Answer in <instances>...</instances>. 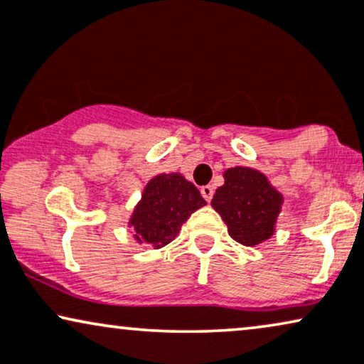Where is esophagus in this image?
<instances>
[{
    "instance_id": "esophagus-1",
    "label": "esophagus",
    "mask_w": 364,
    "mask_h": 364,
    "mask_svg": "<svg viewBox=\"0 0 364 364\" xmlns=\"http://www.w3.org/2000/svg\"><path fill=\"white\" fill-rule=\"evenodd\" d=\"M213 186H210V185H206V186H203L201 188V196L205 198L206 201H211V198H213Z\"/></svg>"
}]
</instances>
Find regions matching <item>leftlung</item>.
I'll use <instances>...</instances> for the list:
<instances>
[{"label": "left lung", "mask_w": 364, "mask_h": 364, "mask_svg": "<svg viewBox=\"0 0 364 364\" xmlns=\"http://www.w3.org/2000/svg\"><path fill=\"white\" fill-rule=\"evenodd\" d=\"M283 198L264 174L251 168H231L225 185L213 196L211 206L226 223L228 232L245 246L259 245L274 231Z\"/></svg>", "instance_id": "8db88e82"}]
</instances>
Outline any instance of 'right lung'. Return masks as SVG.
Segmentation results:
<instances>
[{
  "label": "right lung",
  "instance_id": "1",
  "mask_svg": "<svg viewBox=\"0 0 364 364\" xmlns=\"http://www.w3.org/2000/svg\"><path fill=\"white\" fill-rule=\"evenodd\" d=\"M205 205L198 188L181 174H159L144 188L129 225L139 243L161 248L176 238L191 213Z\"/></svg>",
  "mask_w": 364,
  "mask_h": 364
}]
</instances>
